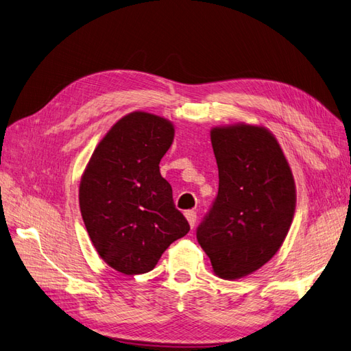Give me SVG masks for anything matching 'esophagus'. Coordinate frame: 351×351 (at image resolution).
Here are the masks:
<instances>
[{"label": "esophagus", "instance_id": "esophagus-1", "mask_svg": "<svg viewBox=\"0 0 351 351\" xmlns=\"http://www.w3.org/2000/svg\"><path fill=\"white\" fill-rule=\"evenodd\" d=\"M184 216L187 219V221H189V225L193 228L195 226V221H196V213L193 210H189L184 213Z\"/></svg>", "mask_w": 351, "mask_h": 351}]
</instances>
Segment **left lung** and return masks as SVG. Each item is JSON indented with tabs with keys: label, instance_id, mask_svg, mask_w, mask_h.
I'll return each instance as SVG.
<instances>
[{
	"label": "left lung",
	"instance_id": "8db88e82",
	"mask_svg": "<svg viewBox=\"0 0 351 351\" xmlns=\"http://www.w3.org/2000/svg\"><path fill=\"white\" fill-rule=\"evenodd\" d=\"M219 192L196 229L216 276L235 280L263 267L292 225L296 191L278 141L262 126L213 128Z\"/></svg>",
	"mask_w": 351,
	"mask_h": 351
}]
</instances>
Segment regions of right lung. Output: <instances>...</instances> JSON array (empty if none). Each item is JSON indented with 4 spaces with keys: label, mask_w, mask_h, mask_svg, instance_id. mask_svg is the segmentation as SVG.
I'll return each mask as SVG.
<instances>
[{
    "label": "right lung",
    "mask_w": 351,
    "mask_h": 351,
    "mask_svg": "<svg viewBox=\"0 0 351 351\" xmlns=\"http://www.w3.org/2000/svg\"><path fill=\"white\" fill-rule=\"evenodd\" d=\"M173 140L167 119L134 111L101 140L82 177L79 202L90 241L125 276L152 271L191 230L159 171Z\"/></svg>",
    "instance_id": "1"
}]
</instances>
